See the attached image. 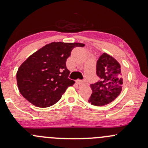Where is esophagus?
<instances>
[{
    "instance_id": "1",
    "label": "esophagus",
    "mask_w": 148,
    "mask_h": 148,
    "mask_svg": "<svg viewBox=\"0 0 148 148\" xmlns=\"http://www.w3.org/2000/svg\"><path fill=\"white\" fill-rule=\"evenodd\" d=\"M77 84L79 85H83L86 84V81H81V80H77Z\"/></svg>"
}]
</instances>
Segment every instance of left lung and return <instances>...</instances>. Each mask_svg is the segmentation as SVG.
Listing matches in <instances>:
<instances>
[{
	"label": "left lung",
	"mask_w": 148,
	"mask_h": 148,
	"mask_svg": "<svg viewBox=\"0 0 148 148\" xmlns=\"http://www.w3.org/2000/svg\"><path fill=\"white\" fill-rule=\"evenodd\" d=\"M99 82L90 84L92 94L89 102L95 106H104L120 95L124 84L120 64L107 53H103L97 63Z\"/></svg>",
	"instance_id": "8db88e82"
}]
</instances>
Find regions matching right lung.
<instances>
[{"label":"right lung","instance_id":"right-lung-1","mask_svg":"<svg viewBox=\"0 0 148 148\" xmlns=\"http://www.w3.org/2000/svg\"><path fill=\"white\" fill-rule=\"evenodd\" d=\"M81 43L52 42L34 52L19 66L18 88L22 96L38 107H48L59 102L75 82L68 78L66 59Z\"/></svg>","mask_w":148,"mask_h":148}]
</instances>
